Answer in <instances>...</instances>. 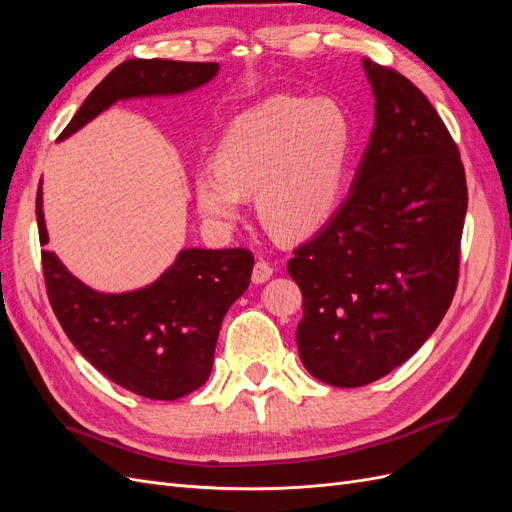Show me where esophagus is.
I'll list each match as a JSON object with an SVG mask.
<instances>
[{
  "mask_svg": "<svg viewBox=\"0 0 512 512\" xmlns=\"http://www.w3.org/2000/svg\"><path fill=\"white\" fill-rule=\"evenodd\" d=\"M271 275H273V265H271V262L265 260V258H258L256 265H254V271H252V282L254 284H262V282L271 280Z\"/></svg>",
  "mask_w": 512,
  "mask_h": 512,
  "instance_id": "1",
  "label": "esophagus"
}]
</instances>
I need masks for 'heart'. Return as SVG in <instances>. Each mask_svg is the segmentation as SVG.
Instances as JSON below:
<instances>
[{"instance_id": "heart-1", "label": "heart", "mask_w": 512, "mask_h": 512, "mask_svg": "<svg viewBox=\"0 0 512 512\" xmlns=\"http://www.w3.org/2000/svg\"><path fill=\"white\" fill-rule=\"evenodd\" d=\"M352 123L331 100L275 96L230 121L215 162L196 170L198 209L235 224L245 196L275 235L301 237L335 209L352 151Z\"/></svg>"}]
</instances>
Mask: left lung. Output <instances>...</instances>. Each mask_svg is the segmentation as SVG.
<instances>
[{
	"label": "left lung",
	"mask_w": 512,
	"mask_h": 512,
	"mask_svg": "<svg viewBox=\"0 0 512 512\" xmlns=\"http://www.w3.org/2000/svg\"><path fill=\"white\" fill-rule=\"evenodd\" d=\"M376 128L346 203L292 250L303 294L297 344L324 384L356 389L425 344L451 305L468 209L466 170L436 108L404 74L371 64Z\"/></svg>",
	"instance_id": "1"
}]
</instances>
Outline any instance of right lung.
Masks as SVG:
<instances>
[{"label": "right lung", "instance_id": "1", "mask_svg": "<svg viewBox=\"0 0 512 512\" xmlns=\"http://www.w3.org/2000/svg\"><path fill=\"white\" fill-rule=\"evenodd\" d=\"M215 72L213 61H123L91 91L59 141L117 100L183 94L211 81ZM36 218L40 245H46L40 185ZM252 267L254 254L247 247L183 250L151 286L104 294L42 250L46 294L76 350L108 380L158 401L190 395L207 382L222 318L250 286Z\"/></svg>", "mask_w": 512, "mask_h": 512}]
</instances>
